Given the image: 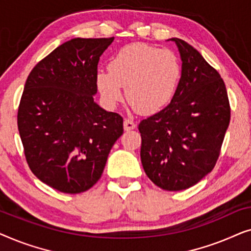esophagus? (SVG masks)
<instances>
[{
  "instance_id": "esophagus-1",
  "label": "esophagus",
  "mask_w": 251,
  "mask_h": 251,
  "mask_svg": "<svg viewBox=\"0 0 251 251\" xmlns=\"http://www.w3.org/2000/svg\"><path fill=\"white\" fill-rule=\"evenodd\" d=\"M123 126H125V130L129 131V130H132L136 128V123L132 119H125V122H123Z\"/></svg>"
}]
</instances>
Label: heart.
<instances>
[{"label":"heart","mask_w":251,"mask_h":251,"mask_svg":"<svg viewBox=\"0 0 251 251\" xmlns=\"http://www.w3.org/2000/svg\"><path fill=\"white\" fill-rule=\"evenodd\" d=\"M181 76L179 60L173 51L145 43H132L120 49L108 65L98 71L97 87L108 106L123 99L122 88L133 108L154 113L174 97Z\"/></svg>","instance_id":"heart-1"}]
</instances>
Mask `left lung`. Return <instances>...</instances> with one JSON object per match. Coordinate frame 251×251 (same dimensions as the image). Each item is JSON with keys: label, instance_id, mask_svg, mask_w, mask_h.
I'll return each instance as SVG.
<instances>
[{"label": "left lung", "instance_id": "1", "mask_svg": "<svg viewBox=\"0 0 251 251\" xmlns=\"http://www.w3.org/2000/svg\"><path fill=\"white\" fill-rule=\"evenodd\" d=\"M181 76L170 104L140 121V159L147 177L166 191L198 184L214 169L231 119L224 81L197 49L171 39Z\"/></svg>", "mask_w": 251, "mask_h": 251}]
</instances>
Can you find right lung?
<instances>
[{
    "instance_id": "obj_1",
    "label": "right lung",
    "mask_w": 251,
    "mask_h": 251,
    "mask_svg": "<svg viewBox=\"0 0 251 251\" xmlns=\"http://www.w3.org/2000/svg\"><path fill=\"white\" fill-rule=\"evenodd\" d=\"M108 39H72L30 71L17 123L29 169L44 184L68 194L99 180L123 119L94 101L99 58Z\"/></svg>"
}]
</instances>
